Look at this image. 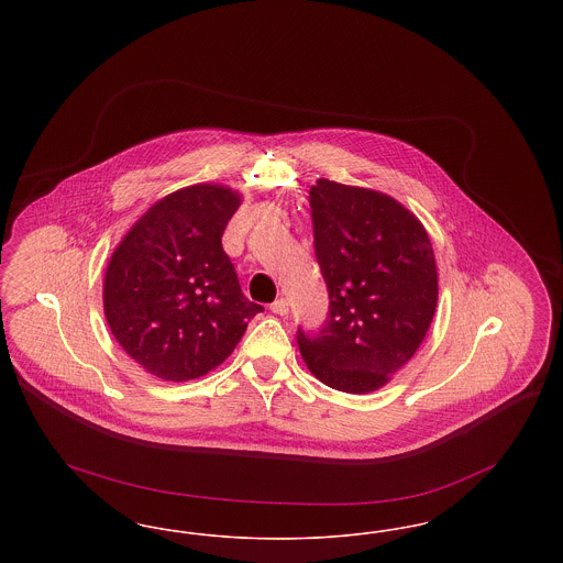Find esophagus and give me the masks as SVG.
I'll return each instance as SVG.
<instances>
[{"mask_svg": "<svg viewBox=\"0 0 563 563\" xmlns=\"http://www.w3.org/2000/svg\"><path fill=\"white\" fill-rule=\"evenodd\" d=\"M269 310H272L274 314H278V317H287V314H289V301H287L285 297H280V299H276V301L269 306Z\"/></svg>", "mask_w": 563, "mask_h": 563, "instance_id": "obj_1", "label": "esophagus"}]
</instances>
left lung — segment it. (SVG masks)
<instances>
[{
    "label": "left lung",
    "mask_w": 563,
    "mask_h": 563,
    "mask_svg": "<svg viewBox=\"0 0 563 563\" xmlns=\"http://www.w3.org/2000/svg\"><path fill=\"white\" fill-rule=\"evenodd\" d=\"M310 209L329 317L314 335L299 329L297 346L322 384L367 395L427 338L439 297L434 251L422 221L377 189L319 179Z\"/></svg>",
    "instance_id": "obj_1"
}]
</instances>
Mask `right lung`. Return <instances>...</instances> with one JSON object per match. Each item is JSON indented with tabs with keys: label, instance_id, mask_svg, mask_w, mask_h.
Instances as JSON below:
<instances>
[{
	"label": "right lung",
	"instance_id": "obj_1",
	"mask_svg": "<svg viewBox=\"0 0 563 563\" xmlns=\"http://www.w3.org/2000/svg\"><path fill=\"white\" fill-rule=\"evenodd\" d=\"M221 184L177 189L141 214L111 253L103 310L118 344L147 374L188 382L213 372L262 312L221 236L241 207Z\"/></svg>",
	"mask_w": 563,
	"mask_h": 563
}]
</instances>
